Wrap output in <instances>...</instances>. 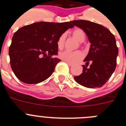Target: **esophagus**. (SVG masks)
<instances>
[{
  "label": "esophagus",
  "mask_w": 126,
  "mask_h": 126,
  "mask_svg": "<svg viewBox=\"0 0 126 126\" xmlns=\"http://www.w3.org/2000/svg\"><path fill=\"white\" fill-rule=\"evenodd\" d=\"M66 63L67 64V65H68L69 66H72V65H73V64H72V63H70V62H66Z\"/></svg>",
  "instance_id": "1"
}]
</instances>
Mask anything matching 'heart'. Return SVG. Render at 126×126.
I'll return each instance as SVG.
<instances>
[{"instance_id": "1", "label": "heart", "mask_w": 126, "mask_h": 126, "mask_svg": "<svg viewBox=\"0 0 126 126\" xmlns=\"http://www.w3.org/2000/svg\"><path fill=\"white\" fill-rule=\"evenodd\" d=\"M72 36L73 38L80 42V45L82 44L83 42H84L86 39V35L84 32L83 30L80 28H76L72 32ZM65 38H66V34L65 33H62L60 35L57 40V45L59 49H62L65 45ZM59 57L60 59L62 61L68 62L70 63H74L78 61H80L83 58L84 55L83 52L80 50L74 51V52H71V51L65 50L63 52H60L59 54Z\"/></svg>"}]
</instances>
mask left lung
Instances as JSON below:
<instances>
[{
    "instance_id": "left-lung-1",
    "label": "left lung",
    "mask_w": 126,
    "mask_h": 126,
    "mask_svg": "<svg viewBox=\"0 0 126 126\" xmlns=\"http://www.w3.org/2000/svg\"><path fill=\"white\" fill-rule=\"evenodd\" d=\"M85 32L91 43L89 53L84 62L83 73L74 76L77 83L89 88L102 87L114 72L117 65L118 47L115 36L101 24L86 20L71 21ZM92 63L87 67L89 62Z\"/></svg>"
}]
</instances>
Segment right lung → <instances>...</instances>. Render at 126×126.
<instances>
[{
	"label": "right lung",
	"mask_w": 126,
	"mask_h": 126,
	"mask_svg": "<svg viewBox=\"0 0 126 126\" xmlns=\"http://www.w3.org/2000/svg\"><path fill=\"white\" fill-rule=\"evenodd\" d=\"M65 23L38 22L24 26L13 35L9 49L14 74L26 84H37L49 78L61 60L57 42L61 34L74 26Z\"/></svg>",
	"instance_id": "right-lung-1"
}]
</instances>
